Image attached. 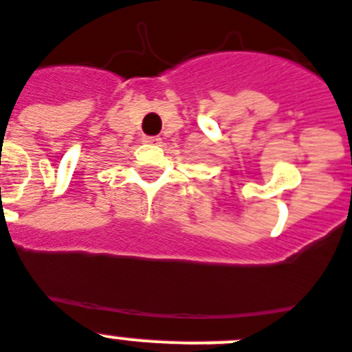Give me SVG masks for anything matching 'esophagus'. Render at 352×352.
<instances>
[{
  "label": "esophagus",
  "mask_w": 352,
  "mask_h": 352,
  "mask_svg": "<svg viewBox=\"0 0 352 352\" xmlns=\"http://www.w3.org/2000/svg\"><path fill=\"white\" fill-rule=\"evenodd\" d=\"M142 140H144V144H148V145L161 144V138L160 137H144V138H142Z\"/></svg>",
  "instance_id": "esophagus-1"
}]
</instances>
